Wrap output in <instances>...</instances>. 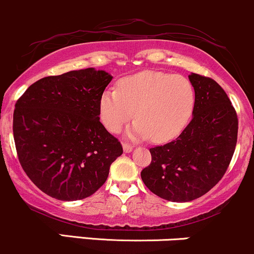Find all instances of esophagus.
Listing matches in <instances>:
<instances>
[{
    "instance_id": "1",
    "label": "esophagus",
    "mask_w": 254,
    "mask_h": 254,
    "mask_svg": "<svg viewBox=\"0 0 254 254\" xmlns=\"http://www.w3.org/2000/svg\"><path fill=\"white\" fill-rule=\"evenodd\" d=\"M134 146L132 145V144H128V143H124V151L125 152H130L133 150Z\"/></svg>"
}]
</instances>
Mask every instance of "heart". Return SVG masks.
I'll return each mask as SVG.
<instances>
[{"instance_id": "1", "label": "heart", "mask_w": 254, "mask_h": 254, "mask_svg": "<svg viewBox=\"0 0 254 254\" xmlns=\"http://www.w3.org/2000/svg\"><path fill=\"white\" fill-rule=\"evenodd\" d=\"M195 91L191 82L170 72L143 71L124 77L117 89L100 97L99 115L110 132L119 133L134 116L132 135L166 141L181 134L191 117Z\"/></svg>"}]
</instances>
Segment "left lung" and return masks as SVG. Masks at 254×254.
Here are the masks:
<instances>
[{
	"label": "left lung",
	"instance_id": "8db88e82",
	"mask_svg": "<svg viewBox=\"0 0 254 254\" xmlns=\"http://www.w3.org/2000/svg\"><path fill=\"white\" fill-rule=\"evenodd\" d=\"M192 119L179 137L150 149L151 162L141 171L151 192L172 202L201 197L228 170L237 141L239 120L224 89L211 77L191 73Z\"/></svg>",
	"mask_w": 254,
	"mask_h": 254
}]
</instances>
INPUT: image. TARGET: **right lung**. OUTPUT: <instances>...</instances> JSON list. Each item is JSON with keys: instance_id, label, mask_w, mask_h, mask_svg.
<instances>
[{"instance_id": "add662e5", "label": "right lung", "mask_w": 254, "mask_h": 254, "mask_svg": "<svg viewBox=\"0 0 254 254\" xmlns=\"http://www.w3.org/2000/svg\"><path fill=\"white\" fill-rule=\"evenodd\" d=\"M111 75L93 67L47 76L15 103L19 162L37 188L57 200L88 197L104 184L124 149L99 121Z\"/></svg>"}]
</instances>
